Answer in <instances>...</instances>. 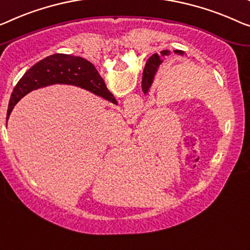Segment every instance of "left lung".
Masks as SVG:
<instances>
[{"instance_id": "8db88e82", "label": "left lung", "mask_w": 250, "mask_h": 250, "mask_svg": "<svg viewBox=\"0 0 250 250\" xmlns=\"http://www.w3.org/2000/svg\"><path fill=\"white\" fill-rule=\"evenodd\" d=\"M178 54H183V51H176ZM162 56H165V55H169V51L168 50H164L162 51ZM162 61H161V57H159L158 54H155L152 55L150 58H149V61L147 62L146 67H145V70H144V81H143V89L145 93L148 92L149 87H150V85L152 83V78H154V75L156 73V70H157V67L161 64Z\"/></svg>"}]
</instances>
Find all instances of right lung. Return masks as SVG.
Masks as SVG:
<instances>
[{
    "label": "right lung",
    "mask_w": 250,
    "mask_h": 250,
    "mask_svg": "<svg viewBox=\"0 0 250 250\" xmlns=\"http://www.w3.org/2000/svg\"><path fill=\"white\" fill-rule=\"evenodd\" d=\"M56 83L75 84L110 100V91L94 65L86 59L65 54H55L42 59L30 68L11 94L6 120L16 104L32 89Z\"/></svg>",
    "instance_id": "right-lung-1"
}]
</instances>
